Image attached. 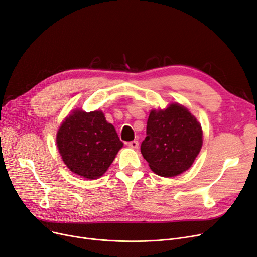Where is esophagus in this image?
<instances>
[{
	"label": "esophagus",
	"instance_id": "34e87169",
	"mask_svg": "<svg viewBox=\"0 0 257 257\" xmlns=\"http://www.w3.org/2000/svg\"><path fill=\"white\" fill-rule=\"evenodd\" d=\"M128 146L132 149H137L139 147V142L138 141H131L128 143Z\"/></svg>",
	"mask_w": 257,
	"mask_h": 257
}]
</instances>
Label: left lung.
Masks as SVG:
<instances>
[{
  "instance_id": "1",
  "label": "left lung",
  "mask_w": 257,
  "mask_h": 257,
  "mask_svg": "<svg viewBox=\"0 0 257 257\" xmlns=\"http://www.w3.org/2000/svg\"><path fill=\"white\" fill-rule=\"evenodd\" d=\"M146 133L141 152L150 169L160 176L173 177L188 170L202 149V126L190 111L177 103L151 110Z\"/></svg>"
}]
</instances>
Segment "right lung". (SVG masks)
<instances>
[{
  "instance_id": "add662e5",
  "label": "right lung",
  "mask_w": 257,
  "mask_h": 257,
  "mask_svg": "<svg viewBox=\"0 0 257 257\" xmlns=\"http://www.w3.org/2000/svg\"><path fill=\"white\" fill-rule=\"evenodd\" d=\"M122 144L102 111L75 109L57 133L63 162L74 174L88 180L101 177L112 164Z\"/></svg>"
}]
</instances>
